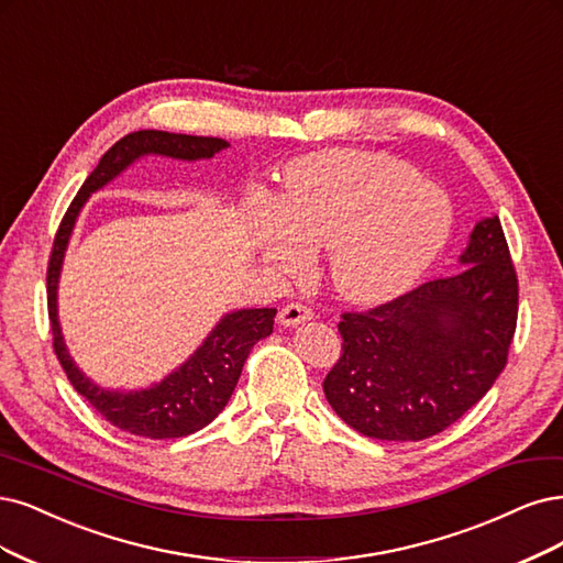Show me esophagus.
<instances>
[{
  "instance_id": "esophagus-1",
  "label": "esophagus",
  "mask_w": 563,
  "mask_h": 563,
  "mask_svg": "<svg viewBox=\"0 0 563 563\" xmlns=\"http://www.w3.org/2000/svg\"><path fill=\"white\" fill-rule=\"evenodd\" d=\"M314 317V312L312 309H309L307 305H300V302H290V305H286V307H282V312H279V317H277V321L282 323V325H298V323H305V321H309Z\"/></svg>"
}]
</instances>
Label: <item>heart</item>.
<instances>
[{"instance_id": "obj_1", "label": "heart", "mask_w": 563, "mask_h": 563, "mask_svg": "<svg viewBox=\"0 0 563 563\" xmlns=\"http://www.w3.org/2000/svg\"><path fill=\"white\" fill-rule=\"evenodd\" d=\"M284 198L256 196L254 240L282 275H300L307 251H328L338 294L375 305L410 288L450 242L444 192L407 163L356 148H325L286 167Z\"/></svg>"}]
</instances>
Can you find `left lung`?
Segmentation results:
<instances>
[{
	"label": "left lung",
	"instance_id": "left-lung-1",
	"mask_svg": "<svg viewBox=\"0 0 563 563\" xmlns=\"http://www.w3.org/2000/svg\"><path fill=\"white\" fill-rule=\"evenodd\" d=\"M454 277L344 312L342 356L323 379L338 417L375 440L417 442L448 429L508 363L519 286L498 217L482 219Z\"/></svg>",
	"mask_w": 563,
	"mask_h": 563
}]
</instances>
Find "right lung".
I'll return each instance as SVG.
<instances>
[{"mask_svg": "<svg viewBox=\"0 0 563 563\" xmlns=\"http://www.w3.org/2000/svg\"><path fill=\"white\" fill-rule=\"evenodd\" d=\"M228 146L230 144L219 137H192V134H174L163 130L130 132L97 163L71 200L60 228H57L46 275L53 349L74 389L115 429L132 435H144L151 440L184 438L214 421L228 405L232 391H235L249 352L258 340L273 333L277 309H235V312L221 317L214 331L196 349V354L188 356V361H184L165 379L137 391L104 389V386L95 384L76 367L67 352L60 321H57V282H60L71 230L92 192L113 181L134 161L144 156L207 161Z\"/></svg>", "mask_w": 563, "mask_h": 563, "instance_id": "right-lung-1", "label": "right lung"}]
</instances>
